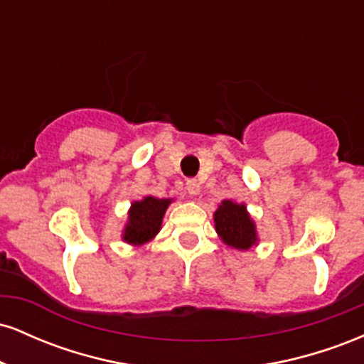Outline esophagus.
<instances>
[{
  "label": "esophagus",
  "mask_w": 364,
  "mask_h": 364,
  "mask_svg": "<svg viewBox=\"0 0 364 364\" xmlns=\"http://www.w3.org/2000/svg\"><path fill=\"white\" fill-rule=\"evenodd\" d=\"M186 191L191 196L200 195V183L196 181V179H188V181H186Z\"/></svg>",
  "instance_id": "34e87169"
}]
</instances>
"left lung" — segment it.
<instances>
[{"mask_svg": "<svg viewBox=\"0 0 364 364\" xmlns=\"http://www.w3.org/2000/svg\"><path fill=\"white\" fill-rule=\"evenodd\" d=\"M214 225L217 236L229 248L248 252L258 245L257 224L245 203L223 200L214 212Z\"/></svg>", "mask_w": 364, "mask_h": 364, "instance_id": "1", "label": "left lung"}]
</instances>
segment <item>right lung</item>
Masks as SVG:
<instances>
[{
    "label": "right lung",
    "instance_id": "obj_1",
    "mask_svg": "<svg viewBox=\"0 0 364 364\" xmlns=\"http://www.w3.org/2000/svg\"><path fill=\"white\" fill-rule=\"evenodd\" d=\"M174 198H157L145 195L141 200L132 202L128 208V219L121 231V240L132 246H141L159 235L166 210Z\"/></svg>",
    "mask_w": 364,
    "mask_h": 364
}]
</instances>
